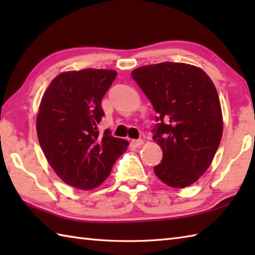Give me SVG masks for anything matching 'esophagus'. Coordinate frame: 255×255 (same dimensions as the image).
I'll return each instance as SVG.
<instances>
[{
  "mask_svg": "<svg viewBox=\"0 0 255 255\" xmlns=\"http://www.w3.org/2000/svg\"><path fill=\"white\" fill-rule=\"evenodd\" d=\"M131 143L133 145H136V147H139V145L143 144V140L142 139H133L132 141H131Z\"/></svg>",
  "mask_w": 255,
  "mask_h": 255,
  "instance_id": "34e87169",
  "label": "esophagus"
}]
</instances>
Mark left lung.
Here are the masks:
<instances>
[{
	"instance_id": "obj_1",
	"label": "left lung",
	"mask_w": 255,
	"mask_h": 255,
	"mask_svg": "<svg viewBox=\"0 0 255 255\" xmlns=\"http://www.w3.org/2000/svg\"><path fill=\"white\" fill-rule=\"evenodd\" d=\"M131 77L158 113L152 132L163 158L155 175L171 187L192 185L209 167L223 136L213 81L200 68L178 62L140 67Z\"/></svg>"
}]
</instances>
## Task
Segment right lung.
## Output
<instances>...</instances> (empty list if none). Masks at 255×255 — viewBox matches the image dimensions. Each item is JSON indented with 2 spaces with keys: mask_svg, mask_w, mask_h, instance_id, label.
Returning a JSON list of instances; mask_svg holds the SVG:
<instances>
[{
  "mask_svg": "<svg viewBox=\"0 0 255 255\" xmlns=\"http://www.w3.org/2000/svg\"><path fill=\"white\" fill-rule=\"evenodd\" d=\"M114 70L63 72L51 81L37 115V136L47 161L68 185L89 191L104 182L129 142L97 125L102 99L114 82Z\"/></svg>",
  "mask_w": 255,
  "mask_h": 255,
  "instance_id": "add662e5",
  "label": "right lung"
}]
</instances>
